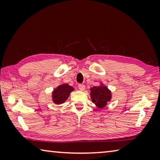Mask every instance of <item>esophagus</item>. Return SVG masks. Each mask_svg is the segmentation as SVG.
I'll return each mask as SVG.
<instances>
[{"instance_id": "esophagus-1", "label": "esophagus", "mask_w": 160, "mask_h": 160, "mask_svg": "<svg viewBox=\"0 0 160 160\" xmlns=\"http://www.w3.org/2000/svg\"><path fill=\"white\" fill-rule=\"evenodd\" d=\"M78 88H79L80 90L83 91V90H85V85H83V84H80V85H78Z\"/></svg>"}]
</instances>
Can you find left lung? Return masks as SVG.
<instances>
[{
    "instance_id": "left-lung-1",
    "label": "left lung",
    "mask_w": 160,
    "mask_h": 160,
    "mask_svg": "<svg viewBox=\"0 0 160 160\" xmlns=\"http://www.w3.org/2000/svg\"><path fill=\"white\" fill-rule=\"evenodd\" d=\"M92 101L99 109L107 106V104L112 99L111 91L102 84L100 86L93 87L90 89Z\"/></svg>"
}]
</instances>
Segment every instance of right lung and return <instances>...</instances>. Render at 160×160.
I'll use <instances>...</instances> for the list:
<instances>
[{
  "instance_id": "right-lung-1",
  "label": "right lung",
  "mask_w": 160,
  "mask_h": 160,
  "mask_svg": "<svg viewBox=\"0 0 160 160\" xmlns=\"http://www.w3.org/2000/svg\"><path fill=\"white\" fill-rule=\"evenodd\" d=\"M73 90L74 88L68 84L59 85L52 92L53 102L56 104H62L66 101L70 95V93Z\"/></svg>"
}]
</instances>
